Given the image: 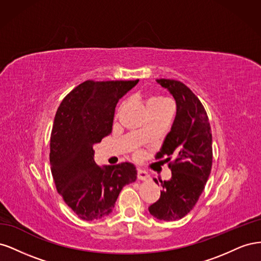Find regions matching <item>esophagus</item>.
<instances>
[{"label":"esophagus","instance_id":"obj_1","mask_svg":"<svg viewBox=\"0 0 261 261\" xmlns=\"http://www.w3.org/2000/svg\"><path fill=\"white\" fill-rule=\"evenodd\" d=\"M137 178L140 180H148V179H150V175L146 171L138 170L137 171Z\"/></svg>","mask_w":261,"mask_h":261}]
</instances>
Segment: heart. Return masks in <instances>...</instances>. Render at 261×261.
Here are the masks:
<instances>
[{"instance_id":"heart-1","label":"heart","mask_w":261,"mask_h":261,"mask_svg":"<svg viewBox=\"0 0 261 261\" xmlns=\"http://www.w3.org/2000/svg\"><path fill=\"white\" fill-rule=\"evenodd\" d=\"M159 109V108H171L170 102L161 97V96H153L150 97L147 101V109Z\"/></svg>"}]
</instances>
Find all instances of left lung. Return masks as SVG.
<instances>
[{"label":"left lung","instance_id":"1","mask_svg":"<svg viewBox=\"0 0 261 261\" xmlns=\"http://www.w3.org/2000/svg\"><path fill=\"white\" fill-rule=\"evenodd\" d=\"M156 82L174 97L176 116L154 156L168 162L172 177L159 179L163 191L149 212L159 220L175 221L195 207L206 186L212 168V134L206 110L186 85L165 78Z\"/></svg>","mask_w":261,"mask_h":261}]
</instances>
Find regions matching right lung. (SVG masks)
<instances>
[{
  "label": "right lung",
  "instance_id": "obj_1",
  "mask_svg": "<svg viewBox=\"0 0 261 261\" xmlns=\"http://www.w3.org/2000/svg\"><path fill=\"white\" fill-rule=\"evenodd\" d=\"M136 81H86L62 100L50 139V164L58 193L85 221L112 212L122 188L136 180L137 171L123 162L100 168L93 144L112 132L115 107Z\"/></svg>",
  "mask_w": 261,
  "mask_h": 261
}]
</instances>
